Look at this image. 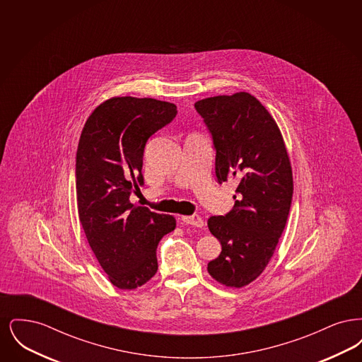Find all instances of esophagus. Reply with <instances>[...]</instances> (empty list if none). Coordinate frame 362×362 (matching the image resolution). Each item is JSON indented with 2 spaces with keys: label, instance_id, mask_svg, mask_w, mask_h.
Wrapping results in <instances>:
<instances>
[{
  "label": "esophagus",
  "instance_id": "34e87169",
  "mask_svg": "<svg viewBox=\"0 0 362 362\" xmlns=\"http://www.w3.org/2000/svg\"><path fill=\"white\" fill-rule=\"evenodd\" d=\"M180 220H182L185 224L198 226V228H202V226H204V220H202L198 214H192V216H182V217H180Z\"/></svg>",
  "mask_w": 362,
  "mask_h": 362
}]
</instances>
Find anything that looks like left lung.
<instances>
[{"label": "left lung", "mask_w": 362, "mask_h": 362, "mask_svg": "<svg viewBox=\"0 0 362 362\" xmlns=\"http://www.w3.org/2000/svg\"><path fill=\"white\" fill-rule=\"evenodd\" d=\"M216 149V177L238 183L235 206L207 220L221 243L207 272L229 288L257 279L276 251L288 221L293 195L292 165L279 127L257 98L247 92L195 103Z\"/></svg>", "instance_id": "left-lung-1"}]
</instances>
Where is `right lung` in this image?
Wrapping results in <instances>:
<instances>
[{
    "instance_id": "1",
    "label": "right lung",
    "mask_w": 362,
    "mask_h": 362,
    "mask_svg": "<svg viewBox=\"0 0 362 362\" xmlns=\"http://www.w3.org/2000/svg\"><path fill=\"white\" fill-rule=\"evenodd\" d=\"M176 105L151 98H111L86 119L76 155L78 217L110 282L123 291L157 272L156 248L176 226L173 216L130 204L144 185L146 141L176 117Z\"/></svg>"
}]
</instances>
